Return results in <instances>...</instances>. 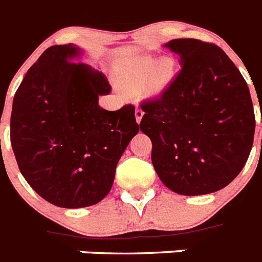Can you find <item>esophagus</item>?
Instances as JSON below:
<instances>
[{
	"instance_id": "34e87169",
	"label": "esophagus",
	"mask_w": 262,
	"mask_h": 262,
	"mask_svg": "<svg viewBox=\"0 0 262 262\" xmlns=\"http://www.w3.org/2000/svg\"><path fill=\"white\" fill-rule=\"evenodd\" d=\"M144 112L142 108H136L135 110V118H136V122L140 123V120H142V118H143Z\"/></svg>"
}]
</instances>
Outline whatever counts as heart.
I'll return each instance as SVG.
<instances>
[{"mask_svg": "<svg viewBox=\"0 0 262 262\" xmlns=\"http://www.w3.org/2000/svg\"><path fill=\"white\" fill-rule=\"evenodd\" d=\"M175 64L172 58H162L155 64L150 56H140L135 58L126 72V81L133 85L144 83L148 77V85L152 91H162L174 77Z\"/></svg>", "mask_w": 262, "mask_h": 262, "instance_id": "b5f03b06", "label": "heart"}]
</instances>
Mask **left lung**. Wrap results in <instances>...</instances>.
<instances>
[{
	"label": "left lung",
	"instance_id": "obj_1",
	"mask_svg": "<svg viewBox=\"0 0 262 262\" xmlns=\"http://www.w3.org/2000/svg\"><path fill=\"white\" fill-rule=\"evenodd\" d=\"M181 57L166 90L144 100L140 129L152 142L151 161L174 193L224 189L245 166L256 119L245 79L220 47L195 38L165 45Z\"/></svg>",
	"mask_w": 262,
	"mask_h": 262
}]
</instances>
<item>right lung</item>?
<instances>
[{
  "instance_id": "right-lung-1",
  "label": "right lung",
  "mask_w": 262,
  "mask_h": 262,
  "mask_svg": "<svg viewBox=\"0 0 262 262\" xmlns=\"http://www.w3.org/2000/svg\"><path fill=\"white\" fill-rule=\"evenodd\" d=\"M75 45H53L30 67L13 99L10 142L30 187L45 201L77 209L100 202L119 159L139 131L135 107L107 111L101 72L72 58Z\"/></svg>"
}]
</instances>
